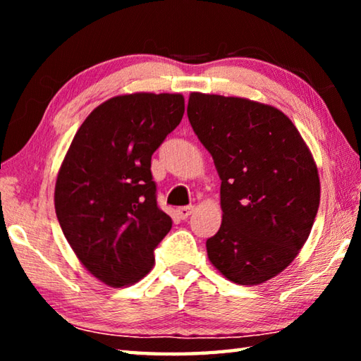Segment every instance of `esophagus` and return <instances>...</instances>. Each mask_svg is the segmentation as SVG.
Wrapping results in <instances>:
<instances>
[{
  "label": "esophagus",
  "instance_id": "34e87169",
  "mask_svg": "<svg viewBox=\"0 0 361 361\" xmlns=\"http://www.w3.org/2000/svg\"><path fill=\"white\" fill-rule=\"evenodd\" d=\"M176 212H178V215H180L181 219H186V218L194 212V207H192V205H189V207H180V209L176 210Z\"/></svg>",
  "mask_w": 361,
  "mask_h": 361
}]
</instances>
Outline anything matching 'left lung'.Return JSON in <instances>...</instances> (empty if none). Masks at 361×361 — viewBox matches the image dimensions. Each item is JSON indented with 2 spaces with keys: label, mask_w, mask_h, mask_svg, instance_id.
I'll return each mask as SVG.
<instances>
[{
  "label": "left lung",
  "mask_w": 361,
  "mask_h": 361,
  "mask_svg": "<svg viewBox=\"0 0 361 361\" xmlns=\"http://www.w3.org/2000/svg\"><path fill=\"white\" fill-rule=\"evenodd\" d=\"M188 118L221 180V228L207 240L231 282L259 285L296 258L320 205L309 146L280 109L240 97L191 92Z\"/></svg>",
  "instance_id": "1"
}]
</instances>
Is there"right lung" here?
Wrapping results in <instances>:
<instances>
[{
	"label": "right lung",
	"instance_id": "add662e5",
	"mask_svg": "<svg viewBox=\"0 0 361 361\" xmlns=\"http://www.w3.org/2000/svg\"><path fill=\"white\" fill-rule=\"evenodd\" d=\"M185 113L181 94L135 92L103 102L60 166L54 202L81 264L114 288L137 283L172 228L157 207L151 156Z\"/></svg>",
	"mask_w": 361,
	"mask_h": 361
}]
</instances>
